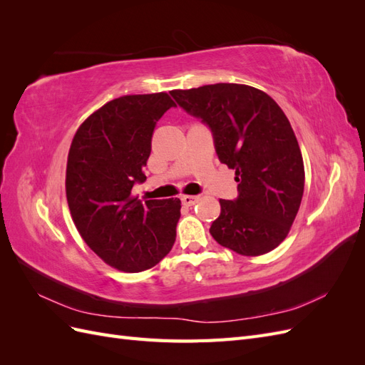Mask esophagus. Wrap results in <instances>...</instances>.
<instances>
[{"instance_id":"1","label":"esophagus","mask_w":365,"mask_h":365,"mask_svg":"<svg viewBox=\"0 0 365 365\" xmlns=\"http://www.w3.org/2000/svg\"><path fill=\"white\" fill-rule=\"evenodd\" d=\"M200 200V196H193V195H181V201L184 205H193Z\"/></svg>"}]
</instances>
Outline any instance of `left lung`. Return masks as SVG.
Wrapping results in <instances>:
<instances>
[{
    "instance_id": "8db88e82",
    "label": "left lung",
    "mask_w": 365,
    "mask_h": 365,
    "mask_svg": "<svg viewBox=\"0 0 365 365\" xmlns=\"http://www.w3.org/2000/svg\"><path fill=\"white\" fill-rule=\"evenodd\" d=\"M170 94L210 126L220 163L236 170L237 200H219L220 215L210 235L242 256L277 248L289 233L304 190L302 150L282 108L267 93L240 83Z\"/></svg>"
}]
</instances>
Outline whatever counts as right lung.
I'll return each instance as SVG.
<instances>
[{"mask_svg": "<svg viewBox=\"0 0 365 365\" xmlns=\"http://www.w3.org/2000/svg\"><path fill=\"white\" fill-rule=\"evenodd\" d=\"M175 106L168 93L114 98L76 130L65 192L73 222L98 257L123 272L149 269L175 244L181 201H140L132 187L143 182L157 121Z\"/></svg>", "mask_w": 365, "mask_h": 365, "instance_id": "right-lung-1", "label": "right lung"}]
</instances>
